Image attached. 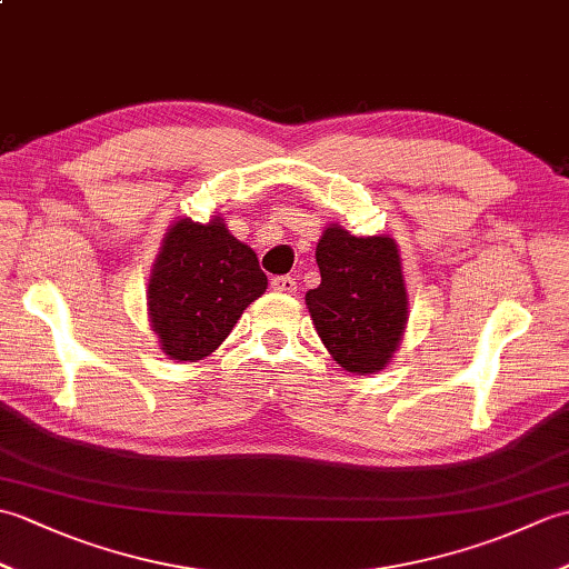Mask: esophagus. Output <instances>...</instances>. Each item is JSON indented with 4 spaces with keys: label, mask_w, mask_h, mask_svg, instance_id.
Instances as JSON below:
<instances>
[{
    "label": "esophagus",
    "mask_w": 569,
    "mask_h": 569,
    "mask_svg": "<svg viewBox=\"0 0 569 569\" xmlns=\"http://www.w3.org/2000/svg\"><path fill=\"white\" fill-rule=\"evenodd\" d=\"M271 288L278 293H296L298 291V281L293 276H273L271 278Z\"/></svg>",
    "instance_id": "1"
}]
</instances>
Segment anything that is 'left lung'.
I'll list each match as a JSON object with an SVG mask.
<instances>
[{
    "label": "left lung",
    "mask_w": 569,
    "mask_h": 569,
    "mask_svg": "<svg viewBox=\"0 0 569 569\" xmlns=\"http://www.w3.org/2000/svg\"><path fill=\"white\" fill-rule=\"evenodd\" d=\"M316 261L320 286L306 293L312 325L342 369L381 371L403 340L408 293L401 253L391 237H355L325 229Z\"/></svg>",
    "instance_id": "8db88e82"
}]
</instances>
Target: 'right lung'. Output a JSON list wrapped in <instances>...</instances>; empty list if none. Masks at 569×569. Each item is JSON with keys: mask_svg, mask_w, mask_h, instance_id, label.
<instances>
[{"mask_svg": "<svg viewBox=\"0 0 569 569\" xmlns=\"http://www.w3.org/2000/svg\"><path fill=\"white\" fill-rule=\"evenodd\" d=\"M266 273L257 253L229 234L222 217L168 227L149 276V320L168 359L198 361L212 355L253 300Z\"/></svg>", "mask_w": 569, "mask_h": 569, "instance_id": "add662e5", "label": "right lung"}]
</instances>
